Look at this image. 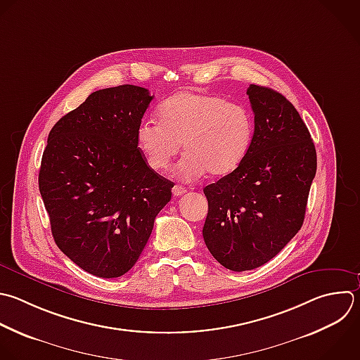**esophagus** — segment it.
Returning a JSON list of instances; mask_svg holds the SVG:
<instances>
[{
    "label": "esophagus",
    "instance_id": "34e87169",
    "mask_svg": "<svg viewBox=\"0 0 360 360\" xmlns=\"http://www.w3.org/2000/svg\"><path fill=\"white\" fill-rule=\"evenodd\" d=\"M173 195H176V197H179V195H181V194H184L186 191H187V188L186 187H183V186H179V184H176L174 187H173Z\"/></svg>",
    "mask_w": 360,
    "mask_h": 360
}]
</instances>
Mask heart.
Listing matches in <instances>:
<instances>
[{
  "mask_svg": "<svg viewBox=\"0 0 360 360\" xmlns=\"http://www.w3.org/2000/svg\"><path fill=\"white\" fill-rule=\"evenodd\" d=\"M159 118L139 122L138 148L153 170H165L183 142L186 152L173 170L183 181L207 172L211 176L232 173L246 158L255 129L253 114L243 104L191 91L163 101Z\"/></svg>",
  "mask_w": 360,
  "mask_h": 360,
  "instance_id": "b5f03b06",
  "label": "heart"
}]
</instances>
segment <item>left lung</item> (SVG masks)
<instances>
[{
    "mask_svg": "<svg viewBox=\"0 0 360 360\" xmlns=\"http://www.w3.org/2000/svg\"><path fill=\"white\" fill-rule=\"evenodd\" d=\"M246 94L255 114L249 152L232 173L204 187V242L233 271L267 263L294 238L316 172L314 142L294 105L263 86L250 84Z\"/></svg>",
    "mask_w": 360,
    "mask_h": 360,
    "instance_id": "1",
    "label": "left lung"
}]
</instances>
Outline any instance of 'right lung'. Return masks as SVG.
<instances>
[{"instance_id":"obj_1","label":"right lung","mask_w":360,"mask_h":360,"mask_svg":"<svg viewBox=\"0 0 360 360\" xmlns=\"http://www.w3.org/2000/svg\"><path fill=\"white\" fill-rule=\"evenodd\" d=\"M153 97L138 86L91 93L52 128L39 191L59 249L103 278L139 259L173 183L158 174L136 143Z\"/></svg>"}]
</instances>
